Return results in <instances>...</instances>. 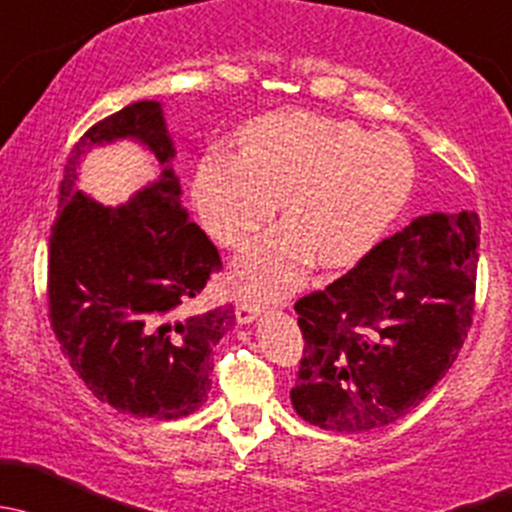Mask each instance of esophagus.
Masks as SVG:
<instances>
[{
  "label": "esophagus",
  "mask_w": 512,
  "mask_h": 512,
  "mask_svg": "<svg viewBox=\"0 0 512 512\" xmlns=\"http://www.w3.org/2000/svg\"><path fill=\"white\" fill-rule=\"evenodd\" d=\"M261 313H263L261 300L251 298V295H246V293L236 295V318H239V323H244V325L254 323Z\"/></svg>",
  "instance_id": "obj_1"
}]
</instances>
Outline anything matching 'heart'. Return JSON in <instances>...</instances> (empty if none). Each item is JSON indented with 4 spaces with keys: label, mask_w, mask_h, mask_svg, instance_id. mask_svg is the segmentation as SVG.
I'll return each mask as SVG.
<instances>
[{
    "label": "heart",
    "mask_w": 512,
    "mask_h": 512,
    "mask_svg": "<svg viewBox=\"0 0 512 512\" xmlns=\"http://www.w3.org/2000/svg\"><path fill=\"white\" fill-rule=\"evenodd\" d=\"M241 155L212 152L194 175V204L209 234L241 246L276 214L286 224L251 241L234 276L256 295L291 288L318 261L350 266L382 239L414 184V157L394 133L350 120L273 113L246 125Z\"/></svg>",
    "instance_id": "b5f03b06"
}]
</instances>
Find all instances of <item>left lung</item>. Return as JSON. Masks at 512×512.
I'll return each instance as SVG.
<instances>
[{
	"label": "left lung",
	"instance_id": "1",
	"mask_svg": "<svg viewBox=\"0 0 512 512\" xmlns=\"http://www.w3.org/2000/svg\"><path fill=\"white\" fill-rule=\"evenodd\" d=\"M478 234L476 212L416 217L295 303L305 340L291 389L298 416L355 434L392 424L431 392L471 328Z\"/></svg>",
	"mask_w": 512,
	"mask_h": 512
}]
</instances>
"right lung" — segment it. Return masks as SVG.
I'll use <instances>...</instances> for the list:
<instances>
[{
    "mask_svg": "<svg viewBox=\"0 0 512 512\" xmlns=\"http://www.w3.org/2000/svg\"><path fill=\"white\" fill-rule=\"evenodd\" d=\"M115 139L145 144L163 172L125 205L103 208L75 187L77 170ZM172 160L157 100L100 120L68 155L49 239V320L63 355L100 402L165 421L207 402L214 347L236 318L231 305L187 313L221 258L189 221Z\"/></svg>",
    "mask_w": 512,
    "mask_h": 512,
    "instance_id": "add662e5",
    "label": "right lung"
}]
</instances>
